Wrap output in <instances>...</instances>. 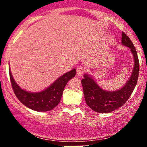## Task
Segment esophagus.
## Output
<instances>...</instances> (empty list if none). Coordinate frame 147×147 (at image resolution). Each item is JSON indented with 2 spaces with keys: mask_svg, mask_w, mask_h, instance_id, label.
Returning <instances> with one entry per match:
<instances>
[{
  "mask_svg": "<svg viewBox=\"0 0 147 147\" xmlns=\"http://www.w3.org/2000/svg\"><path fill=\"white\" fill-rule=\"evenodd\" d=\"M85 72V68L82 66H79L77 68V75L78 77H81L83 75V74Z\"/></svg>",
  "mask_w": 147,
  "mask_h": 147,
  "instance_id": "1",
  "label": "esophagus"
}]
</instances>
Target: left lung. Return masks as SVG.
<instances>
[{
	"instance_id": "8db88e82",
	"label": "left lung",
	"mask_w": 147,
	"mask_h": 147,
	"mask_svg": "<svg viewBox=\"0 0 147 147\" xmlns=\"http://www.w3.org/2000/svg\"><path fill=\"white\" fill-rule=\"evenodd\" d=\"M121 43L130 49L134 59V65L131 75L121 88L115 91L104 90L88 74H85L84 79H82L86 102L92 111L97 113H111L124 105L137 84L140 69L138 54L132 41L123 32Z\"/></svg>"
}]
</instances>
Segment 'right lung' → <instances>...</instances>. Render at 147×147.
<instances>
[{
	"mask_svg": "<svg viewBox=\"0 0 147 147\" xmlns=\"http://www.w3.org/2000/svg\"><path fill=\"white\" fill-rule=\"evenodd\" d=\"M9 72L12 88L18 100L29 109L38 112L51 111L56 107L60 102L64 88L76 75V69L74 68L59 77L43 90L32 92L23 90L16 83L9 68Z\"/></svg>",
	"mask_w": 147,
	"mask_h": 147,
	"instance_id": "1",
	"label": "right lung"
}]
</instances>
